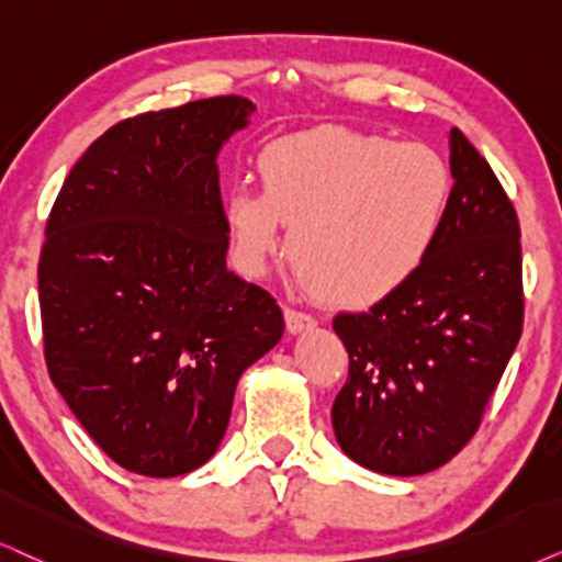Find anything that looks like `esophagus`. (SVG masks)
Wrapping results in <instances>:
<instances>
[{
	"label": "esophagus",
	"mask_w": 562,
	"mask_h": 562,
	"mask_svg": "<svg viewBox=\"0 0 562 562\" xmlns=\"http://www.w3.org/2000/svg\"><path fill=\"white\" fill-rule=\"evenodd\" d=\"M285 324H288V331H290V334H301V331L314 329L316 318L311 316V314H305V311L285 308Z\"/></svg>",
	"instance_id": "obj_1"
}]
</instances>
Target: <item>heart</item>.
I'll use <instances>...</instances> for the list:
<instances>
[{
    "mask_svg": "<svg viewBox=\"0 0 562 562\" xmlns=\"http://www.w3.org/2000/svg\"><path fill=\"white\" fill-rule=\"evenodd\" d=\"M261 191L223 204L233 259L257 277L290 225V259L326 301L373 305L423 272L443 236L453 173L423 142L318 126L267 142Z\"/></svg>",
    "mask_w": 562,
    "mask_h": 562,
    "instance_id": "heart-1",
    "label": "heart"
}]
</instances>
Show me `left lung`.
Segmentation results:
<instances>
[{"instance_id": "left-lung-1", "label": "left lung", "mask_w": 562, "mask_h": 562, "mask_svg": "<svg viewBox=\"0 0 562 562\" xmlns=\"http://www.w3.org/2000/svg\"><path fill=\"white\" fill-rule=\"evenodd\" d=\"M449 147L453 202L428 265L389 301L331 322L350 355L334 436L392 477L432 472L464 449L521 337L516 210L459 130Z\"/></svg>"}]
</instances>
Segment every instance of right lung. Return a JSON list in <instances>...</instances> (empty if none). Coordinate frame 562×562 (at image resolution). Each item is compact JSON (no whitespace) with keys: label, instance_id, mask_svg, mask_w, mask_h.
Returning <instances> with one entry per match:
<instances>
[{"label":"right lung","instance_id":"obj_1","mask_svg":"<svg viewBox=\"0 0 562 562\" xmlns=\"http://www.w3.org/2000/svg\"><path fill=\"white\" fill-rule=\"evenodd\" d=\"M257 111L204 98L111 126L56 196L38 261L48 375L119 467L212 459L240 373L282 339L267 290L228 269L217 153Z\"/></svg>","mask_w":562,"mask_h":562}]
</instances>
